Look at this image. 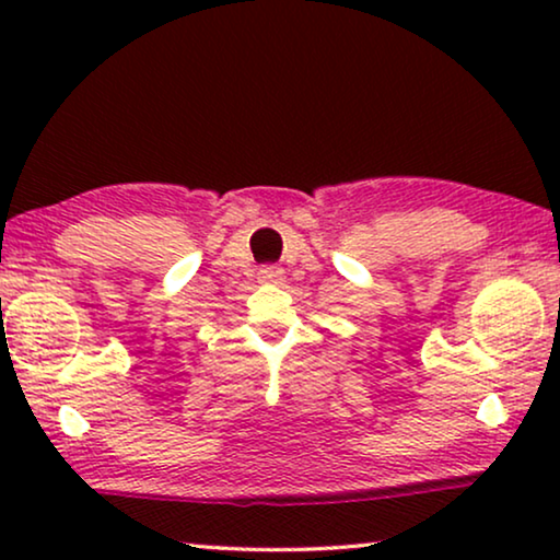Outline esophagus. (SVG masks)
<instances>
[{"label": "esophagus", "instance_id": "1", "mask_svg": "<svg viewBox=\"0 0 560 560\" xmlns=\"http://www.w3.org/2000/svg\"><path fill=\"white\" fill-rule=\"evenodd\" d=\"M259 280H262V282H280L282 270H280V267H275V265H267V267H262V270H259Z\"/></svg>", "mask_w": 560, "mask_h": 560}]
</instances>
